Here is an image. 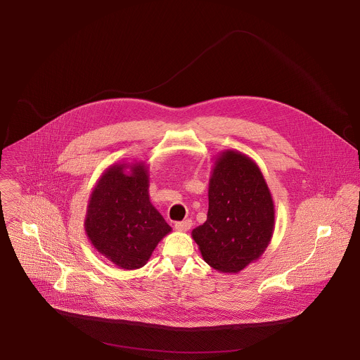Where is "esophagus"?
<instances>
[{"instance_id":"esophagus-1","label":"esophagus","mask_w":360,"mask_h":360,"mask_svg":"<svg viewBox=\"0 0 360 360\" xmlns=\"http://www.w3.org/2000/svg\"><path fill=\"white\" fill-rule=\"evenodd\" d=\"M191 224H193V221H191L190 219H187V220H184V221H177V223L174 224V229H176L177 231H188V230L191 229Z\"/></svg>"}]
</instances>
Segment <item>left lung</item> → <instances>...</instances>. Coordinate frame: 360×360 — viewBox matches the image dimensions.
<instances>
[{
  "instance_id": "8db88e82",
  "label": "left lung",
  "mask_w": 360,
  "mask_h": 360,
  "mask_svg": "<svg viewBox=\"0 0 360 360\" xmlns=\"http://www.w3.org/2000/svg\"><path fill=\"white\" fill-rule=\"evenodd\" d=\"M207 217L193 230L206 263L238 273L263 255L274 231V204L254 159L226 150L210 172Z\"/></svg>"
}]
</instances>
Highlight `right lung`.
Instances as JSON below:
<instances>
[{"label": "right lung", "mask_w": 360, "mask_h": 360, "mask_svg": "<svg viewBox=\"0 0 360 360\" xmlns=\"http://www.w3.org/2000/svg\"><path fill=\"white\" fill-rule=\"evenodd\" d=\"M148 188L144 162L115 163L101 174L89 200L84 229L90 243L124 270L143 267L172 231L151 204Z\"/></svg>", "instance_id": "add662e5"}]
</instances>
